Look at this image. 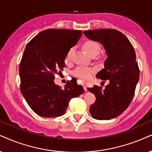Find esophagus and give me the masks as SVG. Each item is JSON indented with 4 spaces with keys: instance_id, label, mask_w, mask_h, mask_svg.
<instances>
[{
    "instance_id": "obj_1",
    "label": "esophagus",
    "mask_w": 152,
    "mask_h": 152,
    "mask_svg": "<svg viewBox=\"0 0 152 152\" xmlns=\"http://www.w3.org/2000/svg\"><path fill=\"white\" fill-rule=\"evenodd\" d=\"M83 88H84V90H85V91L86 92L88 91V90H87V85H86V83H83Z\"/></svg>"
}]
</instances>
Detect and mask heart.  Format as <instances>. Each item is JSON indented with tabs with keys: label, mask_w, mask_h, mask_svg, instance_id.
Returning <instances> with one entry per match:
<instances>
[{
	"label": "heart",
	"mask_w": 152,
	"mask_h": 152,
	"mask_svg": "<svg viewBox=\"0 0 152 152\" xmlns=\"http://www.w3.org/2000/svg\"><path fill=\"white\" fill-rule=\"evenodd\" d=\"M83 48L90 55H93L95 53H99V50H100V46L97 42L94 41H87L85 42L83 45ZM74 49L71 48L69 50L68 53H67L66 58L68 60L72 59V55L74 53ZM95 72V70L92 68H89V67H85V66H79L74 71V74L75 76H78L83 79H88L91 77L93 73Z\"/></svg>",
	"instance_id": "obj_1"
}]
</instances>
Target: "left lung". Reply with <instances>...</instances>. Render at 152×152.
<instances>
[{"instance_id":"left-lung-1","label":"left lung","mask_w":152,"mask_h":152,"mask_svg":"<svg viewBox=\"0 0 152 152\" xmlns=\"http://www.w3.org/2000/svg\"><path fill=\"white\" fill-rule=\"evenodd\" d=\"M88 39L99 42L106 51L107 58L104 67L96 76L109 80L102 90L95 86L88 88L95 95V103L90 105V113L97 120H110L128 108L135 94L140 78V70L133 46L128 38L116 29L85 31Z\"/></svg>"}]
</instances>
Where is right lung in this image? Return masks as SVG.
Masks as SVG:
<instances>
[{
  "label": "right lung",
  "mask_w": 152,
  "mask_h": 152,
  "mask_svg": "<svg viewBox=\"0 0 152 152\" xmlns=\"http://www.w3.org/2000/svg\"><path fill=\"white\" fill-rule=\"evenodd\" d=\"M81 34L79 30L49 28L38 34L25 48L20 64V90L28 106L39 116H62L71 99L84 93L76 80L68 81L64 88L54 81Z\"/></svg>",
  "instance_id": "add662e5"
}]
</instances>
